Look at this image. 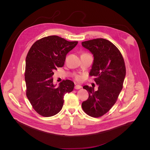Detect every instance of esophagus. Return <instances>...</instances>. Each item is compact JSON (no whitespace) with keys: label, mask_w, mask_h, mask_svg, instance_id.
<instances>
[{"label":"esophagus","mask_w":150,"mask_h":150,"mask_svg":"<svg viewBox=\"0 0 150 150\" xmlns=\"http://www.w3.org/2000/svg\"><path fill=\"white\" fill-rule=\"evenodd\" d=\"M82 88V86H80V85H76L75 86H74V88L76 89H81Z\"/></svg>","instance_id":"obj_1"}]
</instances>
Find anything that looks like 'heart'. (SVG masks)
Returning <instances> with one entry per match:
<instances>
[{
    "instance_id": "heart-1",
    "label": "heart",
    "mask_w": 150,
    "mask_h": 150,
    "mask_svg": "<svg viewBox=\"0 0 150 150\" xmlns=\"http://www.w3.org/2000/svg\"><path fill=\"white\" fill-rule=\"evenodd\" d=\"M76 79L77 80H81V77L79 76H76Z\"/></svg>"
}]
</instances>
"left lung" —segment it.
<instances>
[{"label": "left lung", "mask_w": 150, "mask_h": 150, "mask_svg": "<svg viewBox=\"0 0 150 150\" xmlns=\"http://www.w3.org/2000/svg\"><path fill=\"white\" fill-rule=\"evenodd\" d=\"M82 45L93 56L89 72L99 86H83L89 93L88 99L82 103V108L88 115L99 117L108 112L115 103L123 86L126 69L119 50L110 41L96 39L82 42Z\"/></svg>", "instance_id": "left-lung-1"}]
</instances>
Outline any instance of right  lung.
I'll use <instances>...</instances> for the list:
<instances>
[{"label": "right lung", "instance_id": "add662e5", "mask_svg": "<svg viewBox=\"0 0 150 150\" xmlns=\"http://www.w3.org/2000/svg\"><path fill=\"white\" fill-rule=\"evenodd\" d=\"M77 43L58 36H50L36 41L27 54L25 73L26 96L35 110L43 117L58 114L63 107L64 95L74 89V83L69 80L56 86L52 76L54 70L64 65L67 54Z\"/></svg>", "mask_w": 150, "mask_h": 150}]
</instances>
